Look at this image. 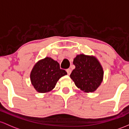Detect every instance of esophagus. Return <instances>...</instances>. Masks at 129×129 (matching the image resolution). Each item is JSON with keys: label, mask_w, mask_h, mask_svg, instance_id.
Here are the masks:
<instances>
[{"label": "esophagus", "mask_w": 129, "mask_h": 129, "mask_svg": "<svg viewBox=\"0 0 129 129\" xmlns=\"http://www.w3.org/2000/svg\"><path fill=\"white\" fill-rule=\"evenodd\" d=\"M66 71H67L68 74L70 75L71 73V69H66Z\"/></svg>", "instance_id": "esophagus-1"}]
</instances>
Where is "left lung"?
I'll return each instance as SVG.
<instances>
[{"instance_id":"1","label":"left lung","mask_w":129,"mask_h":129,"mask_svg":"<svg viewBox=\"0 0 129 129\" xmlns=\"http://www.w3.org/2000/svg\"><path fill=\"white\" fill-rule=\"evenodd\" d=\"M76 68L70 75L76 86L85 92H92L103 81L104 70L99 61L94 56L77 55L73 61Z\"/></svg>"}]
</instances>
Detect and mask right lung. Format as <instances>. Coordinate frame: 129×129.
Returning <instances> with one entry per match:
<instances>
[{
  "mask_svg": "<svg viewBox=\"0 0 129 129\" xmlns=\"http://www.w3.org/2000/svg\"><path fill=\"white\" fill-rule=\"evenodd\" d=\"M66 74L57 61L47 57L35 64L30 72V81L37 92L45 93L52 90L59 79Z\"/></svg>",
  "mask_w": 129,
  "mask_h": 129,
  "instance_id": "1",
  "label": "right lung"
}]
</instances>
